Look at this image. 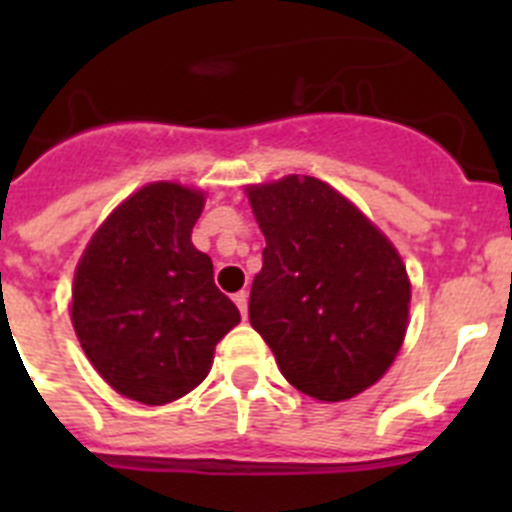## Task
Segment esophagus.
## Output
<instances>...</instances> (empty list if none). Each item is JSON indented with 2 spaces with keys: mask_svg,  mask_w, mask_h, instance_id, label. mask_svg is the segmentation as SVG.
I'll return each mask as SVG.
<instances>
[{
  "mask_svg": "<svg viewBox=\"0 0 512 512\" xmlns=\"http://www.w3.org/2000/svg\"><path fill=\"white\" fill-rule=\"evenodd\" d=\"M233 302L238 305V310H241L243 318H246V315H248V295H246V292H238V295H233Z\"/></svg>",
  "mask_w": 512,
  "mask_h": 512,
  "instance_id": "34e87169",
  "label": "esophagus"
}]
</instances>
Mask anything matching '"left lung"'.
<instances>
[{"mask_svg": "<svg viewBox=\"0 0 512 512\" xmlns=\"http://www.w3.org/2000/svg\"><path fill=\"white\" fill-rule=\"evenodd\" d=\"M266 238L248 320L305 395L341 402L372 387L408 330L410 279L400 253L351 202L315 176L246 189Z\"/></svg>", "mask_w": 512, "mask_h": 512, "instance_id": "obj_1", "label": "left lung"}]
</instances>
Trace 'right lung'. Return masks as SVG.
Here are the masks:
<instances>
[{
  "mask_svg": "<svg viewBox=\"0 0 512 512\" xmlns=\"http://www.w3.org/2000/svg\"><path fill=\"white\" fill-rule=\"evenodd\" d=\"M205 207L197 189L156 182L112 212L81 256L71 323L112 390L166 405L210 374L217 341L241 312L215 287L212 261L192 246Z\"/></svg>",
  "mask_w": 512,
  "mask_h": 512,
  "instance_id": "right-lung-1",
  "label": "right lung"
}]
</instances>
